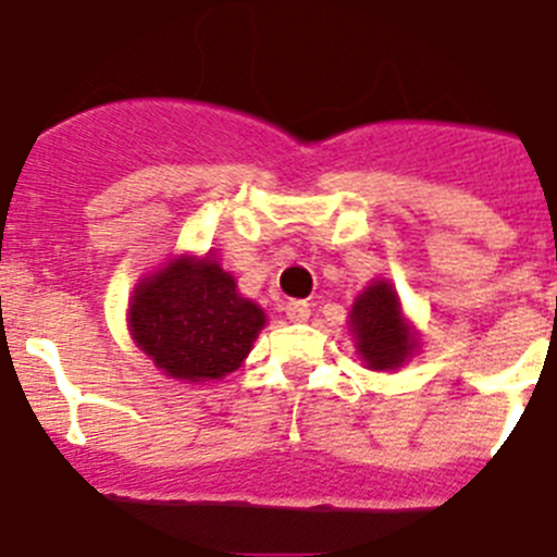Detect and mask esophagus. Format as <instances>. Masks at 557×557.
Wrapping results in <instances>:
<instances>
[{"instance_id":"1","label":"esophagus","mask_w":557,"mask_h":557,"mask_svg":"<svg viewBox=\"0 0 557 557\" xmlns=\"http://www.w3.org/2000/svg\"><path fill=\"white\" fill-rule=\"evenodd\" d=\"M284 312H287L289 321H296V324H305V321L310 319V305H307V301H287Z\"/></svg>"}]
</instances>
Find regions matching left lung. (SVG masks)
<instances>
[{
  "mask_svg": "<svg viewBox=\"0 0 557 557\" xmlns=\"http://www.w3.org/2000/svg\"><path fill=\"white\" fill-rule=\"evenodd\" d=\"M352 344L372 372H395L421 350V333L404 315L398 289L389 278H372L350 307Z\"/></svg>",
  "mask_w": 557,
  "mask_h": 557,
  "instance_id": "1",
  "label": "left lung"
}]
</instances>
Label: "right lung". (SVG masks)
Instances as JSON below:
<instances>
[{"label": "right lung", "instance_id": "1", "mask_svg": "<svg viewBox=\"0 0 557 557\" xmlns=\"http://www.w3.org/2000/svg\"><path fill=\"white\" fill-rule=\"evenodd\" d=\"M268 315L238 293L213 252L173 256L136 282L127 301L133 344L182 384L219 381L238 370Z\"/></svg>", "mask_w": 557, "mask_h": 557}]
</instances>
